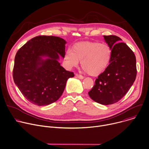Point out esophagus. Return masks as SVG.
<instances>
[{
    "label": "esophagus",
    "instance_id": "1",
    "mask_svg": "<svg viewBox=\"0 0 149 149\" xmlns=\"http://www.w3.org/2000/svg\"><path fill=\"white\" fill-rule=\"evenodd\" d=\"M75 75H76V77H77L78 78H79V79H84V77L82 75H81L76 74Z\"/></svg>",
    "mask_w": 149,
    "mask_h": 149
}]
</instances>
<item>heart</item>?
<instances>
[{
  "label": "heart",
  "instance_id": "heart-1",
  "mask_svg": "<svg viewBox=\"0 0 149 149\" xmlns=\"http://www.w3.org/2000/svg\"><path fill=\"white\" fill-rule=\"evenodd\" d=\"M111 56L112 51L107 44L82 41L75 44L72 49L66 50L64 59L68 68L78 66L81 61V66L85 71L92 76H98L107 68Z\"/></svg>",
  "mask_w": 149,
  "mask_h": 149
}]
</instances>
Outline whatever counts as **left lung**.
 <instances>
[{"mask_svg":"<svg viewBox=\"0 0 149 149\" xmlns=\"http://www.w3.org/2000/svg\"><path fill=\"white\" fill-rule=\"evenodd\" d=\"M103 36L111 49V59L107 68L95 79L88 95L99 104L109 105L118 102L132 86L137 74L136 59L121 38L114 35Z\"/></svg>","mask_w":149,"mask_h":149,"instance_id":"8db88e82","label":"left lung"}]
</instances>
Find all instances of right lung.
Segmentation results:
<instances>
[{
	"mask_svg": "<svg viewBox=\"0 0 149 149\" xmlns=\"http://www.w3.org/2000/svg\"><path fill=\"white\" fill-rule=\"evenodd\" d=\"M67 42L53 36L35 37L21 47L15 58L13 77L16 86L31 103L45 106L57 101L67 80L74 77L58 62L64 58Z\"/></svg>",
	"mask_w": 149,
	"mask_h": 149,
	"instance_id": "add662e5",
	"label": "right lung"
}]
</instances>
